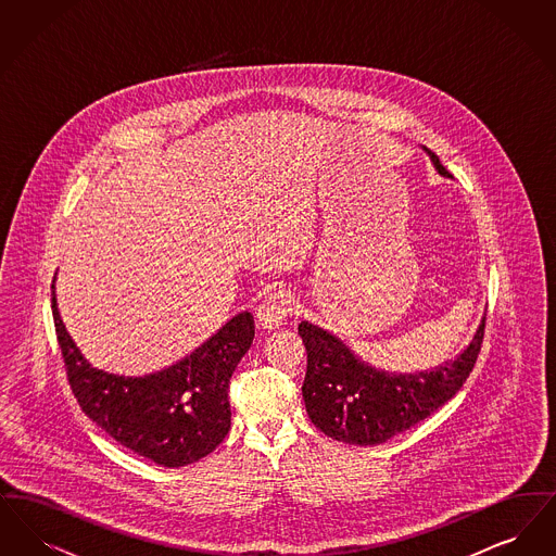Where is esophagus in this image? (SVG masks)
Here are the masks:
<instances>
[{
  "mask_svg": "<svg viewBox=\"0 0 556 556\" xmlns=\"http://www.w3.org/2000/svg\"><path fill=\"white\" fill-rule=\"evenodd\" d=\"M291 304H293V295L290 291H270L263 300V304L258 306V313H256L258 325L263 329H279L290 315Z\"/></svg>",
  "mask_w": 556,
  "mask_h": 556,
  "instance_id": "esophagus-1",
  "label": "esophagus"
}]
</instances>
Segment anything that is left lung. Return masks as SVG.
<instances>
[{
    "label": "left lung",
    "mask_w": 556,
    "mask_h": 556,
    "mask_svg": "<svg viewBox=\"0 0 556 556\" xmlns=\"http://www.w3.org/2000/svg\"><path fill=\"white\" fill-rule=\"evenodd\" d=\"M427 154L438 175L452 179L440 159ZM483 323L485 317L454 358L429 370L392 372L365 363L331 331L302 320L298 333L308 354L302 396L311 421L325 435L354 446L383 444L421 424L463 388L476 367Z\"/></svg>",
    "instance_id": "8db88e82"
}]
</instances>
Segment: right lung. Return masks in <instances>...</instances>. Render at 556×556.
<instances>
[{"label":"right lung","mask_w":556,"mask_h":556,"mask_svg":"<svg viewBox=\"0 0 556 556\" xmlns=\"http://www.w3.org/2000/svg\"><path fill=\"white\" fill-rule=\"evenodd\" d=\"M52 313L73 394L118 444L162 467H186L225 440L231 427L229 381L254 340L248 311L179 363L139 377L98 369L83 356L60 317L55 277Z\"/></svg>","instance_id":"1"}]
</instances>
